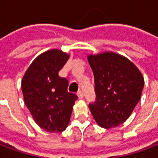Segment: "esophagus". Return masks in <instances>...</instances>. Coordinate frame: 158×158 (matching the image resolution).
<instances>
[{
    "instance_id": "1",
    "label": "esophagus",
    "mask_w": 158,
    "mask_h": 158,
    "mask_svg": "<svg viewBox=\"0 0 158 158\" xmlns=\"http://www.w3.org/2000/svg\"><path fill=\"white\" fill-rule=\"evenodd\" d=\"M77 95H78V96H79V99H83V98H84V94H83V92L81 91V90H79V92L77 93Z\"/></svg>"
}]
</instances>
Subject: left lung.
Returning <instances> with one entry per match:
<instances>
[{"label":"left lung","instance_id":"8db88e82","mask_svg":"<svg viewBox=\"0 0 158 158\" xmlns=\"http://www.w3.org/2000/svg\"><path fill=\"white\" fill-rule=\"evenodd\" d=\"M95 77L96 102L89 107L97 124L112 129L129 118L139 102L144 78L132 62L114 52L89 55Z\"/></svg>","mask_w":158,"mask_h":158}]
</instances>
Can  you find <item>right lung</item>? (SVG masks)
<instances>
[{
	"mask_svg": "<svg viewBox=\"0 0 158 158\" xmlns=\"http://www.w3.org/2000/svg\"><path fill=\"white\" fill-rule=\"evenodd\" d=\"M69 57L56 49L44 52L33 61L22 79L26 106L36 123L47 132L65 130L78 99L68 91V79L58 75Z\"/></svg>",
	"mask_w": 158,
	"mask_h": 158,
	"instance_id": "add662e5",
	"label": "right lung"
}]
</instances>
